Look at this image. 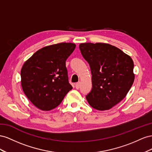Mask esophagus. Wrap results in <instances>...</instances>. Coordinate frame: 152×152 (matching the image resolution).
<instances>
[{
	"label": "esophagus",
	"mask_w": 152,
	"mask_h": 152,
	"mask_svg": "<svg viewBox=\"0 0 152 152\" xmlns=\"http://www.w3.org/2000/svg\"><path fill=\"white\" fill-rule=\"evenodd\" d=\"M75 86H76V89H79L80 88V82H78V83H77L75 84Z\"/></svg>",
	"instance_id": "34e87169"
}]
</instances>
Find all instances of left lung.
Segmentation results:
<instances>
[{"label": "left lung", "instance_id": "left-lung-1", "mask_svg": "<svg viewBox=\"0 0 152 152\" xmlns=\"http://www.w3.org/2000/svg\"><path fill=\"white\" fill-rule=\"evenodd\" d=\"M83 58L90 65L92 88L86 98L94 109H111L126 96L134 81L130 56L106 43H81Z\"/></svg>", "mask_w": 152, "mask_h": 152}]
</instances>
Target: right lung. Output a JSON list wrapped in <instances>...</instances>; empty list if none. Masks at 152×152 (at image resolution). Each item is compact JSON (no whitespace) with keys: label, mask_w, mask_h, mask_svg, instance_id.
<instances>
[{"label":"right lung","mask_w":152,"mask_h":152,"mask_svg":"<svg viewBox=\"0 0 152 152\" xmlns=\"http://www.w3.org/2000/svg\"><path fill=\"white\" fill-rule=\"evenodd\" d=\"M75 48L71 42L47 46L24 63L21 70V86L30 101L39 110L54 109L72 89L66 61Z\"/></svg>","instance_id":"add662e5"}]
</instances>
